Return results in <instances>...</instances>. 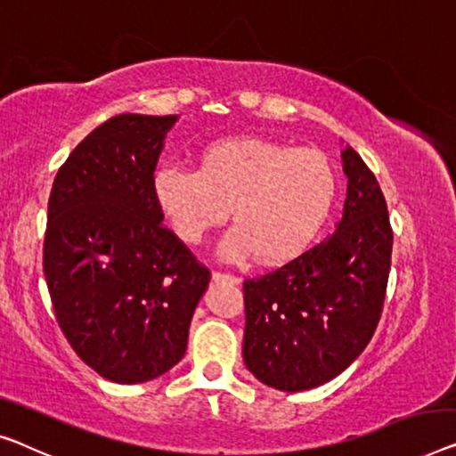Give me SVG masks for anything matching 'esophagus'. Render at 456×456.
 <instances>
[{"instance_id":"obj_1","label":"esophagus","mask_w":456,"mask_h":456,"mask_svg":"<svg viewBox=\"0 0 456 456\" xmlns=\"http://www.w3.org/2000/svg\"><path fill=\"white\" fill-rule=\"evenodd\" d=\"M213 281L215 282H240V278L237 276H233V274H229V272H219V270H215L213 272Z\"/></svg>"}]
</instances>
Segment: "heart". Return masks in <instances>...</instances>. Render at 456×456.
<instances>
[{
  "label": "heart",
  "mask_w": 456,
  "mask_h": 456,
  "mask_svg": "<svg viewBox=\"0 0 456 456\" xmlns=\"http://www.w3.org/2000/svg\"><path fill=\"white\" fill-rule=\"evenodd\" d=\"M338 178L317 149L290 147L260 137L208 142L199 169L163 163L153 196L175 235L200 243L233 213L235 227L221 243L229 260L251 254L281 264L303 254L334 208Z\"/></svg>",
  "instance_id": "obj_1"
}]
</instances>
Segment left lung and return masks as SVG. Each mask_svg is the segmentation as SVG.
Masks as SVG:
<instances>
[{"mask_svg":"<svg viewBox=\"0 0 456 456\" xmlns=\"http://www.w3.org/2000/svg\"><path fill=\"white\" fill-rule=\"evenodd\" d=\"M348 196L336 233L243 282L248 370L278 391H307L354 362L383 311L393 229L375 174L342 151Z\"/></svg>","mask_w":456,"mask_h":456,"instance_id":"left-lung-1","label":"left lung"}]
</instances>
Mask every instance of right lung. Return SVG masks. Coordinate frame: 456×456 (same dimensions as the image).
I'll list each match as a JSON object with an SVG mask.
<instances>
[{
	"instance_id": "add662e5",
	"label": "right lung",
	"mask_w": 456,
	"mask_h": 456,
	"mask_svg": "<svg viewBox=\"0 0 456 456\" xmlns=\"http://www.w3.org/2000/svg\"><path fill=\"white\" fill-rule=\"evenodd\" d=\"M178 117L118 114L54 175L43 270L59 328L100 377L134 385L178 364L207 266L166 225L153 172Z\"/></svg>"
}]
</instances>
